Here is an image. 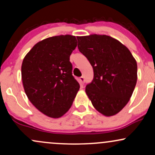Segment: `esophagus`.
<instances>
[{"label": "esophagus", "instance_id": "1", "mask_svg": "<svg viewBox=\"0 0 155 155\" xmlns=\"http://www.w3.org/2000/svg\"><path fill=\"white\" fill-rule=\"evenodd\" d=\"M79 81H80V83H81V84H84V81H85L84 78L83 76H81V77L79 78Z\"/></svg>", "mask_w": 155, "mask_h": 155}]
</instances>
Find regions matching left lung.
I'll use <instances>...</instances> for the list:
<instances>
[{"mask_svg": "<svg viewBox=\"0 0 155 155\" xmlns=\"http://www.w3.org/2000/svg\"><path fill=\"white\" fill-rule=\"evenodd\" d=\"M77 38L79 51L93 68V80L85 89L87 95L103 115H116L128 103L136 87V59L127 47L109 35Z\"/></svg>", "mask_w": 155, "mask_h": 155, "instance_id": "left-lung-1", "label": "left lung"}]
</instances>
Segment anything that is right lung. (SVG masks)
I'll return each mask as SVG.
<instances>
[{
  "label": "right lung",
  "instance_id": "add662e5",
  "mask_svg": "<svg viewBox=\"0 0 155 155\" xmlns=\"http://www.w3.org/2000/svg\"><path fill=\"white\" fill-rule=\"evenodd\" d=\"M76 46L74 35L49 37L35 44L23 59L21 73L25 92L31 104L46 116H63L79 90L70 62Z\"/></svg>",
  "mask_w": 155,
  "mask_h": 155
}]
</instances>
